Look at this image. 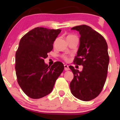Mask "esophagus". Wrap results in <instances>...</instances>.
Masks as SVG:
<instances>
[{"instance_id": "esophagus-1", "label": "esophagus", "mask_w": 120, "mask_h": 120, "mask_svg": "<svg viewBox=\"0 0 120 120\" xmlns=\"http://www.w3.org/2000/svg\"><path fill=\"white\" fill-rule=\"evenodd\" d=\"M64 69L65 71H69V66L68 65H64Z\"/></svg>"}]
</instances>
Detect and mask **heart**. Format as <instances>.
Listing matches in <instances>:
<instances>
[{
    "instance_id": "heart-1",
    "label": "heart",
    "mask_w": 120,
    "mask_h": 120,
    "mask_svg": "<svg viewBox=\"0 0 120 120\" xmlns=\"http://www.w3.org/2000/svg\"><path fill=\"white\" fill-rule=\"evenodd\" d=\"M75 35H69L67 36V38H71V37H74ZM61 58L63 59V60H64V61H67L69 60V57L67 55H61Z\"/></svg>"
}]
</instances>
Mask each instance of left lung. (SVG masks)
Here are the masks:
<instances>
[{"label":"left lung","instance_id":"8db88e82","mask_svg":"<svg viewBox=\"0 0 120 120\" xmlns=\"http://www.w3.org/2000/svg\"><path fill=\"white\" fill-rule=\"evenodd\" d=\"M71 29L78 31L81 35L73 63L83 68L79 71L73 66L69 67L74 74L70 88L75 98L90 101L100 94L105 82L109 61L108 46L104 37L89 26L82 25Z\"/></svg>","mask_w":120,"mask_h":120}]
</instances>
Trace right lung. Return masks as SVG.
I'll return each mask as SVG.
<instances>
[{
    "mask_svg": "<svg viewBox=\"0 0 120 120\" xmlns=\"http://www.w3.org/2000/svg\"><path fill=\"white\" fill-rule=\"evenodd\" d=\"M61 31L37 27L20 40L16 52V74L19 86L30 98L40 99L49 94L64 70L60 61L51 66L45 63Z\"/></svg>",
    "mask_w": 120,
    "mask_h": 120,
    "instance_id": "right-lung-1",
    "label": "right lung"
}]
</instances>
